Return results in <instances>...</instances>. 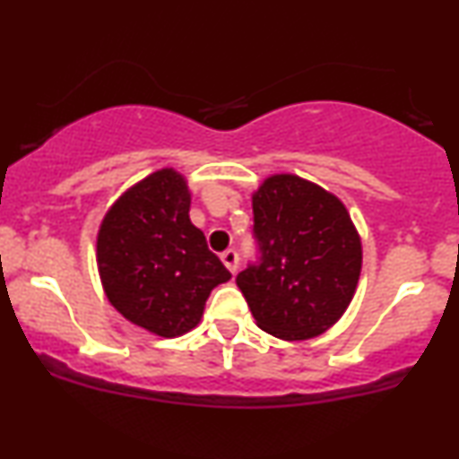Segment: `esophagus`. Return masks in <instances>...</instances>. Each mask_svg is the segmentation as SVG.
Masks as SVG:
<instances>
[{"mask_svg": "<svg viewBox=\"0 0 459 459\" xmlns=\"http://www.w3.org/2000/svg\"><path fill=\"white\" fill-rule=\"evenodd\" d=\"M222 263L226 267H229V272H237V267H239V255H237V250H233V247H230V250H226V252H222Z\"/></svg>", "mask_w": 459, "mask_h": 459, "instance_id": "34e87169", "label": "esophagus"}]
</instances>
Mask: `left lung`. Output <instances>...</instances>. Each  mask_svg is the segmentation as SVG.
I'll return each instance as SVG.
<instances>
[{
  "label": "left lung",
  "mask_w": 459,
  "mask_h": 459,
  "mask_svg": "<svg viewBox=\"0 0 459 459\" xmlns=\"http://www.w3.org/2000/svg\"><path fill=\"white\" fill-rule=\"evenodd\" d=\"M256 256L235 282L261 330L284 341L317 336L354 298L362 247L339 198L293 175L252 196Z\"/></svg>",
  "instance_id": "8db88e82"
}]
</instances>
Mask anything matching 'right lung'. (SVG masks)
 I'll list each match as a JSON object with an SVG mask.
<instances>
[{
	"instance_id": "right-lung-1",
	"label": "right lung",
	"mask_w": 459,
	"mask_h": 459,
	"mask_svg": "<svg viewBox=\"0 0 459 459\" xmlns=\"http://www.w3.org/2000/svg\"><path fill=\"white\" fill-rule=\"evenodd\" d=\"M97 261L114 308L160 336L192 330L212 289L230 278L189 222L187 186L170 168L152 172L109 209Z\"/></svg>"
}]
</instances>
